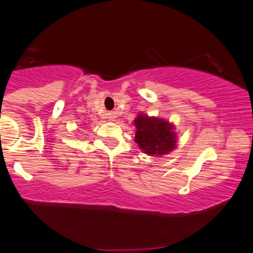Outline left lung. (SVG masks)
I'll use <instances>...</instances> for the list:
<instances>
[{"label": "left lung", "mask_w": 253, "mask_h": 253, "mask_svg": "<svg viewBox=\"0 0 253 253\" xmlns=\"http://www.w3.org/2000/svg\"><path fill=\"white\" fill-rule=\"evenodd\" d=\"M139 148L148 156H165L176 147V133L169 121L139 114L133 121Z\"/></svg>", "instance_id": "8db88e82"}]
</instances>
